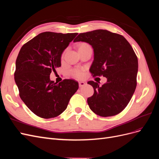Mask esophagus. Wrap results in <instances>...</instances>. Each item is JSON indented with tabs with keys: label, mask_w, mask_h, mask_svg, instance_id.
Instances as JSON below:
<instances>
[{
	"label": "esophagus",
	"mask_w": 159,
	"mask_h": 159,
	"mask_svg": "<svg viewBox=\"0 0 159 159\" xmlns=\"http://www.w3.org/2000/svg\"><path fill=\"white\" fill-rule=\"evenodd\" d=\"M85 84H86V83L84 82V81H80L79 82V86L80 88L83 87V86H84Z\"/></svg>",
	"instance_id": "esophagus-1"
}]
</instances>
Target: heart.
I'll return each mask as SVG.
<instances>
[{
    "mask_svg": "<svg viewBox=\"0 0 159 159\" xmlns=\"http://www.w3.org/2000/svg\"><path fill=\"white\" fill-rule=\"evenodd\" d=\"M88 46V44H83L81 46ZM71 74L72 76L74 77V78H75L81 79L84 76L85 71L83 68H78H78H75L73 70H71Z\"/></svg>",
    "mask_w": 159,
    "mask_h": 159,
    "instance_id": "obj_1",
    "label": "heart"
}]
</instances>
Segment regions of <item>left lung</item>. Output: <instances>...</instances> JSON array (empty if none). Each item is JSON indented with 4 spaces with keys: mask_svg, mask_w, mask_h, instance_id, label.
I'll return each mask as SVG.
<instances>
[{
    "mask_svg": "<svg viewBox=\"0 0 159 159\" xmlns=\"http://www.w3.org/2000/svg\"><path fill=\"white\" fill-rule=\"evenodd\" d=\"M80 41L93 48L91 75L107 79L102 86L93 81L88 82L94 89L88 98L89 108L102 117L119 114L127 107L137 86L138 59L132 46L122 35L106 30L80 33L74 42Z\"/></svg>",
    "mask_w": 159,
    "mask_h": 159,
    "instance_id": "left-lung-1",
    "label": "left lung"
}]
</instances>
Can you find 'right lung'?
<instances>
[{"label":"right lung","instance_id":"obj_1","mask_svg":"<svg viewBox=\"0 0 159 159\" xmlns=\"http://www.w3.org/2000/svg\"><path fill=\"white\" fill-rule=\"evenodd\" d=\"M78 33L42 32L24 44L16 61L14 80L19 95L37 116L50 119L58 116L68 106L79 85L66 79L57 84L50 75L61 66L62 52Z\"/></svg>","mask_w":159,"mask_h":159}]
</instances>
